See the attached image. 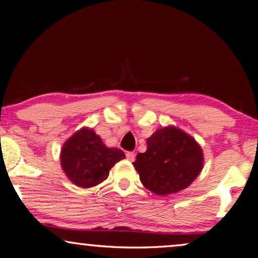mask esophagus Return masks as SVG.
Segmentation results:
<instances>
[{
  "label": "esophagus",
  "mask_w": 258,
  "mask_h": 258,
  "mask_svg": "<svg viewBox=\"0 0 258 258\" xmlns=\"http://www.w3.org/2000/svg\"><path fill=\"white\" fill-rule=\"evenodd\" d=\"M126 159H127L128 161L133 162V161L135 160V154H134V152H127V153H126Z\"/></svg>",
  "instance_id": "34e87169"
}]
</instances>
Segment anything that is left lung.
<instances>
[{
    "label": "left lung",
    "mask_w": 258,
    "mask_h": 258,
    "mask_svg": "<svg viewBox=\"0 0 258 258\" xmlns=\"http://www.w3.org/2000/svg\"><path fill=\"white\" fill-rule=\"evenodd\" d=\"M147 144V151L138 154L133 166L143 186L154 194L165 196L185 189L203 169L201 145L175 126L157 130Z\"/></svg>",
    "instance_id": "1"
}]
</instances>
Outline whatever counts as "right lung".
I'll list each match as a JSON object with an SVG mask.
<instances>
[{
	"mask_svg": "<svg viewBox=\"0 0 258 258\" xmlns=\"http://www.w3.org/2000/svg\"><path fill=\"white\" fill-rule=\"evenodd\" d=\"M124 158L120 149L107 148L99 135L89 127H82L68 139L59 154L65 175L82 188H90L107 179L115 163Z\"/></svg>",
	"mask_w": 258,
	"mask_h": 258,
	"instance_id": "add662e5",
	"label": "right lung"
}]
</instances>
